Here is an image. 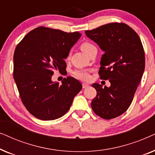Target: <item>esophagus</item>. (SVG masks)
<instances>
[{
  "label": "esophagus",
  "mask_w": 155,
  "mask_h": 155,
  "mask_svg": "<svg viewBox=\"0 0 155 155\" xmlns=\"http://www.w3.org/2000/svg\"><path fill=\"white\" fill-rule=\"evenodd\" d=\"M89 87V84H88L82 83V88H83V89H85L87 87Z\"/></svg>",
  "instance_id": "esophagus-1"
}]
</instances>
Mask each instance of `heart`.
Returning <instances> with one entry per match:
<instances>
[{
  "label": "heart",
  "instance_id": "b5f03b06",
  "mask_svg": "<svg viewBox=\"0 0 155 155\" xmlns=\"http://www.w3.org/2000/svg\"><path fill=\"white\" fill-rule=\"evenodd\" d=\"M95 48H96L95 46L93 45L92 44L90 43V42H84V43H82L81 44V46H80L81 50L87 55H88L89 53ZM72 75H73V77L77 78V79L83 80V81L89 80L90 78V74H89V71L86 69H76L72 73Z\"/></svg>",
  "mask_w": 155,
  "mask_h": 155
}]
</instances>
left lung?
Returning <instances> with one entry per match:
<instances>
[{"label":"left lung","mask_w":155,"mask_h":155,"mask_svg":"<svg viewBox=\"0 0 155 155\" xmlns=\"http://www.w3.org/2000/svg\"><path fill=\"white\" fill-rule=\"evenodd\" d=\"M85 35L104 52L99 75L101 80H109L111 83L109 87L92 84L97 96L91 107L104 119L118 117L130 107L143 75L145 60L141 40L128 25L118 22L87 30Z\"/></svg>","instance_id":"8db88e82"}]
</instances>
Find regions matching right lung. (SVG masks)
Listing matches in <instances>:
<instances>
[{"label":"right lung","instance_id":"add662e5","mask_svg":"<svg viewBox=\"0 0 155 155\" xmlns=\"http://www.w3.org/2000/svg\"><path fill=\"white\" fill-rule=\"evenodd\" d=\"M81 37L78 31L39 27L29 31L14 52L13 77L23 104L29 113L43 120L65 115L82 84L73 77L62 84L52 82L55 71L65 70L64 61Z\"/></svg>","mask_w":155,"mask_h":155}]
</instances>
